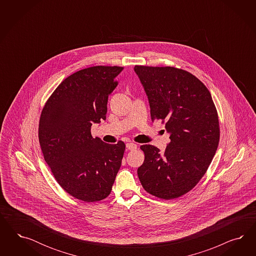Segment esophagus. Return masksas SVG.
Returning a JSON list of instances; mask_svg holds the SVG:
<instances>
[{
    "label": "esophagus",
    "mask_w": 256,
    "mask_h": 256,
    "mask_svg": "<svg viewBox=\"0 0 256 256\" xmlns=\"http://www.w3.org/2000/svg\"><path fill=\"white\" fill-rule=\"evenodd\" d=\"M126 146L128 150H135V149H137V144H133V142L126 144Z\"/></svg>",
    "instance_id": "esophagus-1"
}]
</instances>
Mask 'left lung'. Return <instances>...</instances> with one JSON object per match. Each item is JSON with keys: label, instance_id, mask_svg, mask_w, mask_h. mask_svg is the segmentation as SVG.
Wrapping results in <instances>:
<instances>
[{"label": "left lung", "instance_id": "8db88e82", "mask_svg": "<svg viewBox=\"0 0 256 256\" xmlns=\"http://www.w3.org/2000/svg\"><path fill=\"white\" fill-rule=\"evenodd\" d=\"M148 96L151 120L165 122L170 142L164 153L142 146L144 162L138 168L144 188L170 200L192 190L208 170L220 140L217 110L199 78L172 66H135Z\"/></svg>", "mask_w": 256, "mask_h": 256}]
</instances>
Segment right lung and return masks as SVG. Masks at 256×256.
Here are the masks:
<instances>
[{"label": "right lung", "mask_w": 256, "mask_h": 256, "mask_svg": "<svg viewBox=\"0 0 256 256\" xmlns=\"http://www.w3.org/2000/svg\"><path fill=\"white\" fill-rule=\"evenodd\" d=\"M123 70L98 66L77 71L55 89L41 112L38 138L44 158L59 185L82 201L105 199L121 167L124 142L94 139L91 126L106 120L108 94Z\"/></svg>", "instance_id": "1"}]
</instances>
